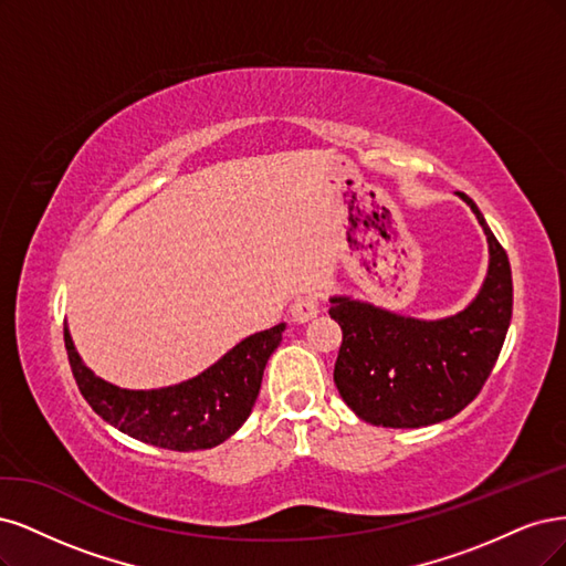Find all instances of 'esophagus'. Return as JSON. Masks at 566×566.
<instances>
[{"label":"esophagus","instance_id":"1","mask_svg":"<svg viewBox=\"0 0 566 566\" xmlns=\"http://www.w3.org/2000/svg\"><path fill=\"white\" fill-rule=\"evenodd\" d=\"M319 313V303L315 296H301L294 301V305H291V317H294V322L298 324H305L313 317H317Z\"/></svg>","mask_w":566,"mask_h":566}]
</instances>
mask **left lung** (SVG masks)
Instances as JSON below:
<instances>
[{
    "mask_svg": "<svg viewBox=\"0 0 566 566\" xmlns=\"http://www.w3.org/2000/svg\"><path fill=\"white\" fill-rule=\"evenodd\" d=\"M489 244L484 282L463 310L440 319L392 313L353 296H329L343 343L334 382L361 421L382 428H423L447 421L482 390L513 317V275L503 247L478 205Z\"/></svg>",
    "mask_w": 566,
    "mask_h": 566,
    "instance_id": "obj_1",
    "label": "left lung"
}]
</instances>
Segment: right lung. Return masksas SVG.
<instances>
[{"label": "right lung", "instance_id": "add662e5", "mask_svg": "<svg viewBox=\"0 0 566 566\" xmlns=\"http://www.w3.org/2000/svg\"><path fill=\"white\" fill-rule=\"evenodd\" d=\"M284 322L251 334L202 374L176 386L129 390L91 371L65 326V350L77 386L103 421L145 444L195 451L226 442L244 426L270 355L282 343Z\"/></svg>", "mask_w": 566, "mask_h": 566}]
</instances>
